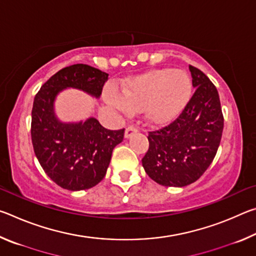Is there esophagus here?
Here are the masks:
<instances>
[{
	"mask_svg": "<svg viewBox=\"0 0 256 256\" xmlns=\"http://www.w3.org/2000/svg\"><path fill=\"white\" fill-rule=\"evenodd\" d=\"M138 132V128L134 126V125H130V126L126 128V130H125V138H128L130 136H132L134 133Z\"/></svg>",
	"mask_w": 256,
	"mask_h": 256,
	"instance_id": "obj_1",
	"label": "esophagus"
}]
</instances>
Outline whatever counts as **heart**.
I'll list each match as a JSON object with an SVG mask.
<instances>
[{
    "mask_svg": "<svg viewBox=\"0 0 256 256\" xmlns=\"http://www.w3.org/2000/svg\"><path fill=\"white\" fill-rule=\"evenodd\" d=\"M190 92L192 80L185 71L159 68L125 81L122 94L108 88L105 98L112 107L124 114L144 110L150 122L164 123L183 110Z\"/></svg>",
    "mask_w": 256,
    "mask_h": 256,
    "instance_id": "1",
    "label": "heart"
}]
</instances>
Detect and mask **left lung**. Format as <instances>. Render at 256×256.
<instances>
[{"instance_id": "8db88e82", "label": "left lung", "mask_w": 256, "mask_h": 256, "mask_svg": "<svg viewBox=\"0 0 256 256\" xmlns=\"http://www.w3.org/2000/svg\"><path fill=\"white\" fill-rule=\"evenodd\" d=\"M193 96L174 122L149 132L142 166L162 186L183 188L203 175L218 150L224 130L219 94L204 73L190 66Z\"/></svg>"}]
</instances>
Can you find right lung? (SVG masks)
<instances>
[{
    "instance_id": "1",
    "label": "right lung",
    "mask_w": 256,
    "mask_h": 256,
    "mask_svg": "<svg viewBox=\"0 0 256 256\" xmlns=\"http://www.w3.org/2000/svg\"><path fill=\"white\" fill-rule=\"evenodd\" d=\"M108 80L106 72L86 64H74L50 76L34 100L32 141L34 154L50 178L68 190H88L106 175L112 149L123 141L124 128L112 131L96 118L64 123L58 118L54 102L66 88L99 98Z\"/></svg>"
}]
</instances>
